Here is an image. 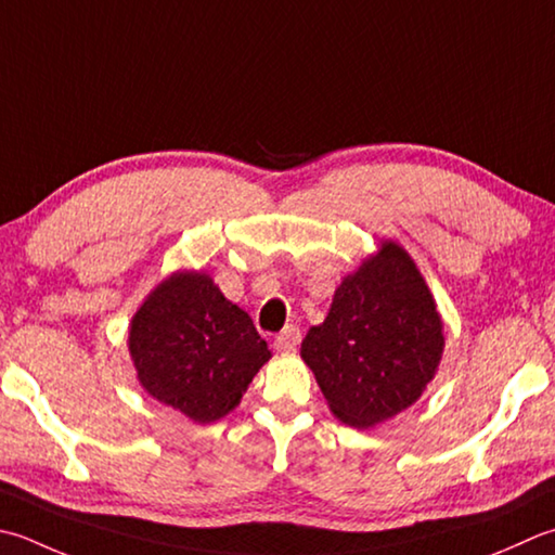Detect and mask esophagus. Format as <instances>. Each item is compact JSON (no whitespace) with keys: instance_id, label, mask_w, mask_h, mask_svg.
Here are the masks:
<instances>
[{"instance_id":"obj_1","label":"esophagus","mask_w":555,"mask_h":555,"mask_svg":"<svg viewBox=\"0 0 555 555\" xmlns=\"http://www.w3.org/2000/svg\"><path fill=\"white\" fill-rule=\"evenodd\" d=\"M300 344V330L296 327V324H288V327H284L279 332V336L274 339V346L276 351H296Z\"/></svg>"}]
</instances>
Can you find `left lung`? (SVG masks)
I'll return each mask as SVG.
<instances>
[{"label":"left lung","instance_id":"1","mask_svg":"<svg viewBox=\"0 0 555 555\" xmlns=\"http://www.w3.org/2000/svg\"><path fill=\"white\" fill-rule=\"evenodd\" d=\"M444 349L436 300L404 247L379 245L336 288L300 346L332 414L371 428L409 409L436 377Z\"/></svg>","mask_w":555,"mask_h":555}]
</instances>
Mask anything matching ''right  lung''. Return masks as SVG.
<instances>
[{"label":"right lung","instance_id":"add662e5","mask_svg":"<svg viewBox=\"0 0 555 555\" xmlns=\"http://www.w3.org/2000/svg\"><path fill=\"white\" fill-rule=\"evenodd\" d=\"M127 344L141 387L194 423L233 411L271 358L249 314L204 271H178L151 291Z\"/></svg>","mask_w":555,"mask_h":555}]
</instances>
